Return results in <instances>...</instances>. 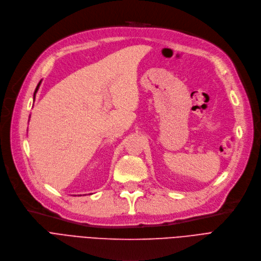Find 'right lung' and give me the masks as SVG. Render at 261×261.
Returning <instances> with one entry per match:
<instances>
[{"label": "right lung", "mask_w": 261, "mask_h": 261, "mask_svg": "<svg viewBox=\"0 0 261 261\" xmlns=\"http://www.w3.org/2000/svg\"><path fill=\"white\" fill-rule=\"evenodd\" d=\"M40 83H41V81L39 82V84H38V85H37V87H36V90H35V93H34V98H35V94H36L37 90H38V88H39V86H40Z\"/></svg>", "instance_id": "obj_1"}]
</instances>
